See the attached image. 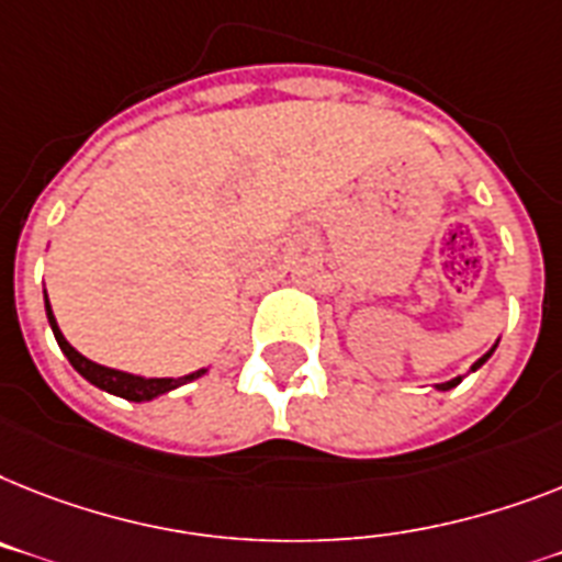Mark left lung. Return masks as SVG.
I'll return each mask as SVG.
<instances>
[{
  "label": "left lung",
  "mask_w": 562,
  "mask_h": 562,
  "mask_svg": "<svg viewBox=\"0 0 562 562\" xmlns=\"http://www.w3.org/2000/svg\"><path fill=\"white\" fill-rule=\"evenodd\" d=\"M497 345H499V338H497V341H494V347H491V350H488V353H485V356H480V359H476L474 361V364H471V370H468V373H474V370H480L482 368V364H485V361H488L491 359V356H494V350H497ZM459 382H462V375H457V379H451V382H442V384H434V387H437V391H451V387H457V384Z\"/></svg>",
  "instance_id": "left-lung-1"
}]
</instances>
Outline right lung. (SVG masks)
Here are the masks:
<instances>
[{
	"instance_id": "right-lung-1",
	"label": "right lung",
	"mask_w": 562,
	"mask_h": 562,
	"mask_svg": "<svg viewBox=\"0 0 562 562\" xmlns=\"http://www.w3.org/2000/svg\"><path fill=\"white\" fill-rule=\"evenodd\" d=\"M45 315H48V324H50V330H54V338H57L59 350L65 353V359L71 361V368L77 370L86 382H91L94 387H100V391L111 393V396L128 398V402H151V398L164 396V393L175 391V387H180V384L194 382V379H201V375L206 373V368H201V370H194V373L178 375V379H146V375H134V373H125V370L105 368V364H97V361L86 359L80 350H74V347L68 345V338L63 336L57 318H54L48 292H45Z\"/></svg>"
}]
</instances>
